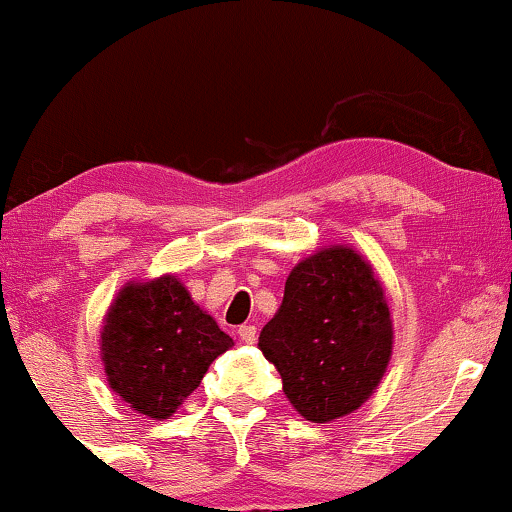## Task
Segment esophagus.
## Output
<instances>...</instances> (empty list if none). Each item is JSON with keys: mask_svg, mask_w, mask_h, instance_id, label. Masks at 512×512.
Returning <instances> with one entry per match:
<instances>
[{"mask_svg": "<svg viewBox=\"0 0 512 512\" xmlns=\"http://www.w3.org/2000/svg\"><path fill=\"white\" fill-rule=\"evenodd\" d=\"M237 335H240L242 342H254L256 340V326L254 324H244V326H240Z\"/></svg>", "mask_w": 512, "mask_h": 512, "instance_id": "34e87169", "label": "esophagus"}]
</instances>
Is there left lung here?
<instances>
[{
  "label": "left lung",
  "instance_id": "obj_1",
  "mask_svg": "<svg viewBox=\"0 0 512 512\" xmlns=\"http://www.w3.org/2000/svg\"><path fill=\"white\" fill-rule=\"evenodd\" d=\"M391 335L373 268L352 249L333 247L293 268L258 347L277 366L293 408L326 424L373 394L387 370Z\"/></svg>",
  "mask_w": 512,
  "mask_h": 512
}]
</instances>
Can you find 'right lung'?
<instances>
[{"label":"right lung","mask_w":512,"mask_h":512,"mask_svg":"<svg viewBox=\"0 0 512 512\" xmlns=\"http://www.w3.org/2000/svg\"><path fill=\"white\" fill-rule=\"evenodd\" d=\"M230 345L174 277L125 286L102 328L111 389L153 419L170 417Z\"/></svg>","instance_id":"obj_1"}]
</instances>
